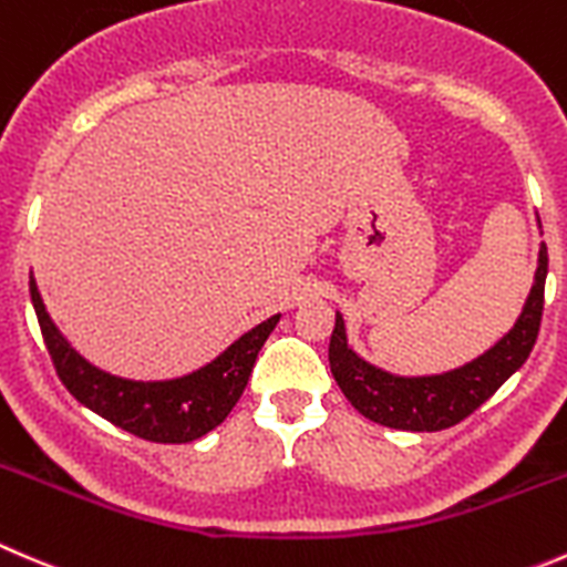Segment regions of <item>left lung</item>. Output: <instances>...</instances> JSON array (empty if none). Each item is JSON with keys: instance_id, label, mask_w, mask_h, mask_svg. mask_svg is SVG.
Wrapping results in <instances>:
<instances>
[{"instance_id": "1", "label": "left lung", "mask_w": 567, "mask_h": 567, "mask_svg": "<svg viewBox=\"0 0 567 567\" xmlns=\"http://www.w3.org/2000/svg\"><path fill=\"white\" fill-rule=\"evenodd\" d=\"M546 274L548 251L546 246H540V266L518 323L474 362L437 377H393L382 368L368 365L346 346L343 318L334 316V329L329 338V368L334 382L357 412L390 430H449L468 417L476 406L485 404L526 362L540 332Z\"/></svg>"}]
</instances>
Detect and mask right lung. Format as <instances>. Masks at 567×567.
<instances>
[{
    "instance_id": "1",
    "label": "right lung",
    "mask_w": 567,
    "mask_h": 567,
    "mask_svg": "<svg viewBox=\"0 0 567 567\" xmlns=\"http://www.w3.org/2000/svg\"><path fill=\"white\" fill-rule=\"evenodd\" d=\"M30 296L38 323H41L43 343L69 393L96 415L152 443H190L216 430L238 404L255 368L257 351L262 349L279 321V316H271L268 321L257 323L210 365L188 377L168 379V382H132V379L99 371L71 349L69 340L58 332L49 318L35 279H30Z\"/></svg>"
}]
</instances>
